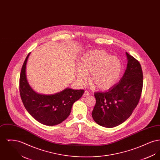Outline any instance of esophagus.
Instances as JSON below:
<instances>
[{
	"mask_svg": "<svg viewBox=\"0 0 160 160\" xmlns=\"http://www.w3.org/2000/svg\"><path fill=\"white\" fill-rule=\"evenodd\" d=\"M90 95V93H89V92L87 91H84V97H87V96H88V95Z\"/></svg>",
	"mask_w": 160,
	"mask_h": 160,
	"instance_id": "34e87169",
	"label": "esophagus"
}]
</instances>
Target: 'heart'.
I'll return each mask as SVG.
<instances>
[{
    "label": "heart",
    "instance_id": "heart-1",
    "mask_svg": "<svg viewBox=\"0 0 160 160\" xmlns=\"http://www.w3.org/2000/svg\"><path fill=\"white\" fill-rule=\"evenodd\" d=\"M77 76L81 83L91 74V82L96 88L107 91L118 82L122 72L120 60L104 50H94L84 54L78 64Z\"/></svg>",
    "mask_w": 160,
    "mask_h": 160
}]
</instances>
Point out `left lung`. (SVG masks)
Wrapping results in <instances>:
<instances>
[{"instance_id": "8db88e82", "label": "left lung", "mask_w": 160, "mask_h": 160, "mask_svg": "<svg viewBox=\"0 0 160 160\" xmlns=\"http://www.w3.org/2000/svg\"><path fill=\"white\" fill-rule=\"evenodd\" d=\"M127 67L119 83L105 92H95L92 116L98 125L113 128L125 122L137 107L143 88V72L139 62L126 52Z\"/></svg>"}]
</instances>
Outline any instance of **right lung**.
<instances>
[{
  "mask_svg": "<svg viewBox=\"0 0 160 160\" xmlns=\"http://www.w3.org/2000/svg\"><path fill=\"white\" fill-rule=\"evenodd\" d=\"M30 53L24 62L20 77V93L24 106L41 123L48 126L59 124L68 117L73 104L82 97L84 91L66 88L52 95L40 94L34 91L28 82L26 74Z\"/></svg>",
  "mask_w": 160,
  "mask_h": 160,
  "instance_id": "1",
  "label": "right lung"
}]
</instances>
